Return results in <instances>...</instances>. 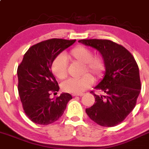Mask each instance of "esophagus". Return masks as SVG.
Instances as JSON below:
<instances>
[{"mask_svg": "<svg viewBox=\"0 0 149 149\" xmlns=\"http://www.w3.org/2000/svg\"><path fill=\"white\" fill-rule=\"evenodd\" d=\"M83 95V94L82 93H80V94H73L72 96H74V97H75V96H79V97H81V96Z\"/></svg>", "mask_w": 149, "mask_h": 149, "instance_id": "obj_1", "label": "esophagus"}]
</instances>
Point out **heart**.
<instances>
[{"mask_svg": "<svg viewBox=\"0 0 149 149\" xmlns=\"http://www.w3.org/2000/svg\"><path fill=\"white\" fill-rule=\"evenodd\" d=\"M70 59L83 63L82 74L90 73L96 79H100L104 75L105 71V62L100 55H93V52L84 46H77L69 54ZM67 62L63 54H58L52 60L51 70L55 77L59 79L67 77ZM93 77L89 74H85L78 78H70L62 83V90L66 93L80 94L90 87L93 83Z\"/></svg>", "mask_w": 149, "mask_h": 149, "instance_id": "obj_1", "label": "heart"}]
</instances>
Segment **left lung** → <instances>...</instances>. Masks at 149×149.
<instances>
[{"label": "left lung", "mask_w": 149, "mask_h": 149, "mask_svg": "<svg viewBox=\"0 0 149 149\" xmlns=\"http://www.w3.org/2000/svg\"><path fill=\"white\" fill-rule=\"evenodd\" d=\"M79 43L96 49L105 62L103 79L95 89L105 95L95 96V102L85 110L92 120L104 127H113L125 120L135 108L141 92L139 69L131 52L107 39H82Z\"/></svg>", "instance_id": "1"}]
</instances>
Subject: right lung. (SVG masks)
Instances as JSON below:
<instances>
[{"instance_id": "obj_1", "label": "right lung", "mask_w": 149, "mask_h": 149, "mask_svg": "<svg viewBox=\"0 0 149 149\" xmlns=\"http://www.w3.org/2000/svg\"><path fill=\"white\" fill-rule=\"evenodd\" d=\"M75 41L51 39L34 44L18 65V94L26 115L35 123L46 125L57 120L72 98L65 93L54 99L49 97L51 92H58L59 89L51 64L55 56Z\"/></svg>"}]
</instances>
